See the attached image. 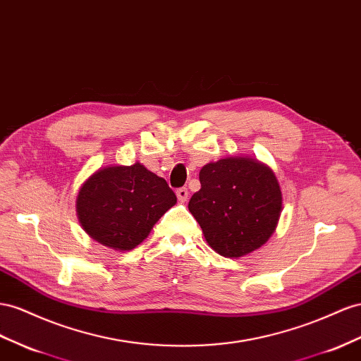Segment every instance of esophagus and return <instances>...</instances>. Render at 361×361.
<instances>
[{"mask_svg": "<svg viewBox=\"0 0 361 361\" xmlns=\"http://www.w3.org/2000/svg\"><path fill=\"white\" fill-rule=\"evenodd\" d=\"M176 196H178V199H179V202H187V199H188V190L187 188H179L178 191H176Z\"/></svg>", "mask_w": 361, "mask_h": 361, "instance_id": "obj_1", "label": "esophagus"}]
</instances>
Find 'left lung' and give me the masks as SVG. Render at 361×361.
I'll list each match as a JSON object with an SVG mask.
<instances>
[{
  "instance_id": "1",
  "label": "left lung",
  "mask_w": 361,
  "mask_h": 361,
  "mask_svg": "<svg viewBox=\"0 0 361 361\" xmlns=\"http://www.w3.org/2000/svg\"><path fill=\"white\" fill-rule=\"evenodd\" d=\"M199 179L188 209L214 250L241 258L266 245L282 211L279 182L267 164L228 157L203 165Z\"/></svg>"
}]
</instances>
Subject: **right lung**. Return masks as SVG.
Returning <instances> with one entry per match:
<instances>
[{"label":"right lung","mask_w":361,"mask_h":361,"mask_svg":"<svg viewBox=\"0 0 361 361\" xmlns=\"http://www.w3.org/2000/svg\"><path fill=\"white\" fill-rule=\"evenodd\" d=\"M165 179L135 162L100 167L75 199L83 231L100 245L128 252L149 237L157 221L176 204Z\"/></svg>","instance_id":"1"}]
</instances>
